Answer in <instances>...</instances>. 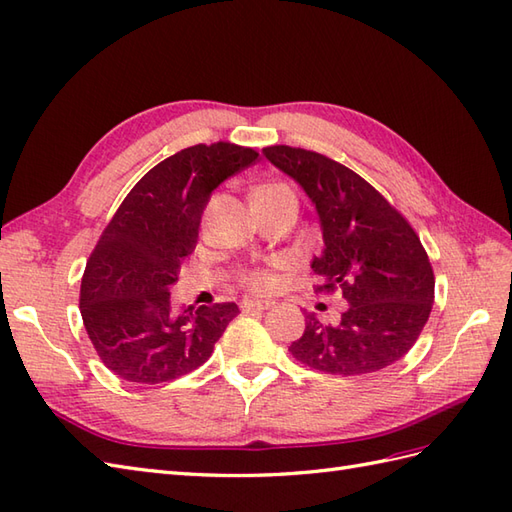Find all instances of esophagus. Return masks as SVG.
<instances>
[{
  "mask_svg": "<svg viewBox=\"0 0 512 512\" xmlns=\"http://www.w3.org/2000/svg\"><path fill=\"white\" fill-rule=\"evenodd\" d=\"M242 311H264L272 307V300H259V298H244L240 303Z\"/></svg>",
  "mask_w": 512,
  "mask_h": 512,
  "instance_id": "obj_1",
  "label": "esophagus"
}]
</instances>
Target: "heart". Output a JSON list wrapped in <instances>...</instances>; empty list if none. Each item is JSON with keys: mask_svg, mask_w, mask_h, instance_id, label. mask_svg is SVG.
Here are the masks:
<instances>
[{"mask_svg": "<svg viewBox=\"0 0 512 512\" xmlns=\"http://www.w3.org/2000/svg\"><path fill=\"white\" fill-rule=\"evenodd\" d=\"M283 190L290 192L285 186H261V188H257L255 192H283ZM244 283H246L248 287H251V290L266 292V290H270V287L274 285V277H272L270 270L257 268V270H248V272L244 274Z\"/></svg>", "mask_w": 512, "mask_h": 512, "instance_id": "b5f03b06", "label": "heart"}]
</instances>
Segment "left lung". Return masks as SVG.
<instances>
[{"label": "left lung", "mask_w": 512, "mask_h": 512, "mask_svg": "<svg viewBox=\"0 0 512 512\" xmlns=\"http://www.w3.org/2000/svg\"><path fill=\"white\" fill-rule=\"evenodd\" d=\"M268 162L290 175L316 205L324 251L311 268L322 285L342 290L337 322L313 313L290 352L313 370L372 374L402 359L428 322L435 277L413 227L355 170L316 151L277 144Z\"/></svg>", "instance_id": "8db88e82"}]
</instances>
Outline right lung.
<instances>
[{"instance_id": "right-lung-1", "label": "right lung", "mask_w": 512, "mask_h": 512, "mask_svg": "<svg viewBox=\"0 0 512 512\" xmlns=\"http://www.w3.org/2000/svg\"><path fill=\"white\" fill-rule=\"evenodd\" d=\"M257 157L231 142L170 155L131 188L101 233L80 311L99 359L123 381L157 385L196 370L240 313L235 303L173 309L170 285L199 240L209 196Z\"/></svg>"}]
</instances>
